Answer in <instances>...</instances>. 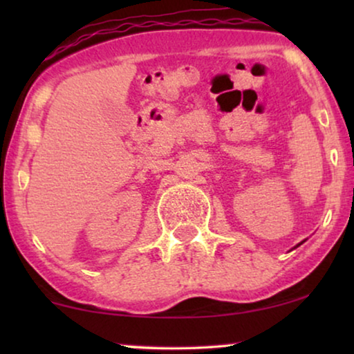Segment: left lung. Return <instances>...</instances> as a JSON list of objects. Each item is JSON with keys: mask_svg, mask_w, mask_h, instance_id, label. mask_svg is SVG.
Returning a JSON list of instances; mask_svg holds the SVG:
<instances>
[{"mask_svg": "<svg viewBox=\"0 0 354 354\" xmlns=\"http://www.w3.org/2000/svg\"><path fill=\"white\" fill-rule=\"evenodd\" d=\"M301 243H304V240H303V241H301ZM301 243H298V245H301ZM298 245H297V246H298Z\"/></svg>", "mask_w": 354, "mask_h": 354, "instance_id": "1", "label": "left lung"}]
</instances>
